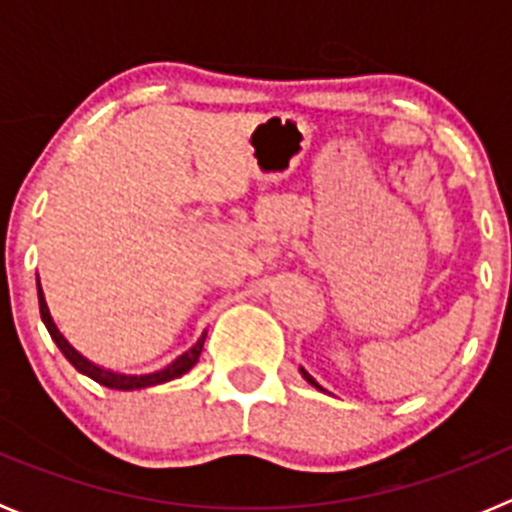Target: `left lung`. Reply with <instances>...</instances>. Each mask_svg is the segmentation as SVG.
<instances>
[{
    "label": "left lung",
    "mask_w": 512,
    "mask_h": 512,
    "mask_svg": "<svg viewBox=\"0 0 512 512\" xmlns=\"http://www.w3.org/2000/svg\"><path fill=\"white\" fill-rule=\"evenodd\" d=\"M300 372H302V377H305V379H307V382H310V384H312V387H320V384H318V382H315V379H312V377H310V374H307V372H305V369H302V366H300Z\"/></svg>",
    "instance_id": "obj_1"
}]
</instances>
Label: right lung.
<instances>
[{
    "label": "right lung",
    "mask_w": 512,
    "mask_h": 512,
    "mask_svg": "<svg viewBox=\"0 0 512 512\" xmlns=\"http://www.w3.org/2000/svg\"><path fill=\"white\" fill-rule=\"evenodd\" d=\"M38 305H40V318H43L45 328H48V333H51V338L56 341V346L61 348V354L71 361V366H74L76 372L87 374L89 379L104 384V387H110V390H143V387H153V384H164V382H171V379H176V377H182V374H187L189 369L197 364V359H200V354H202V346H205L207 333H202L200 341L194 343L189 351H184L179 359L171 361L169 366H164L161 372H153V374H117V372H110V369H104V366L92 364L87 356H81L79 351H76V348L61 336V330L56 328V323H53V318H51V312H48V305H45V297H43V289H40V282H38Z\"/></svg>",
    "instance_id": "right-lung-1"
}]
</instances>
